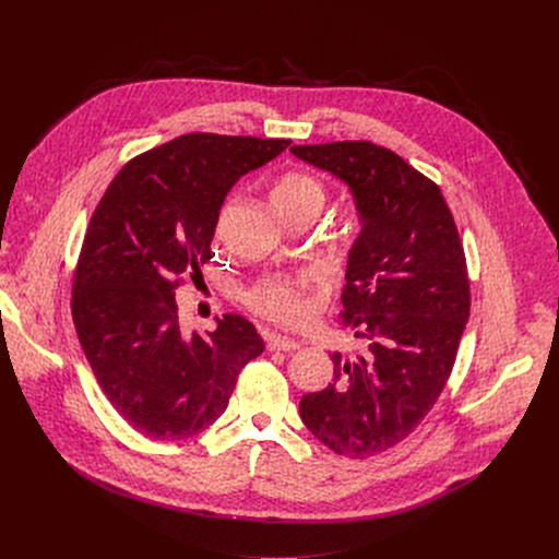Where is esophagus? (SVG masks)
I'll list each match as a JSON object with an SVG mask.
<instances>
[{"label":"esophagus","mask_w":559,"mask_h":559,"mask_svg":"<svg viewBox=\"0 0 559 559\" xmlns=\"http://www.w3.org/2000/svg\"><path fill=\"white\" fill-rule=\"evenodd\" d=\"M267 347H270V352H296L300 347V341L289 338V336L270 334L267 336Z\"/></svg>","instance_id":"34e87169"}]
</instances>
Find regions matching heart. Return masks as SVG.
Wrapping results in <instances>:
<instances>
[{"label":"heart","mask_w":559,"mask_h":559,"mask_svg":"<svg viewBox=\"0 0 559 559\" xmlns=\"http://www.w3.org/2000/svg\"><path fill=\"white\" fill-rule=\"evenodd\" d=\"M272 203L276 210L289 207H313L321 210L325 203V190L316 179L298 173L283 175L274 190ZM311 283V274L302 272L296 276H270L248 292V302L263 316L281 323H300L309 313V300L305 289Z\"/></svg>","instance_id":"b5f03b06"}]
</instances>
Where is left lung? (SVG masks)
I'll return each mask as SVG.
<instances>
[{
  "label": "left lung",
  "instance_id": "1",
  "mask_svg": "<svg viewBox=\"0 0 559 559\" xmlns=\"http://www.w3.org/2000/svg\"><path fill=\"white\" fill-rule=\"evenodd\" d=\"M289 152L343 181L358 210L341 302L367 347L334 352V382L298 409L316 440L365 460L405 440L449 380L471 305L464 250L440 188L395 152L371 141Z\"/></svg>",
  "mask_w": 559,
  "mask_h": 559
}]
</instances>
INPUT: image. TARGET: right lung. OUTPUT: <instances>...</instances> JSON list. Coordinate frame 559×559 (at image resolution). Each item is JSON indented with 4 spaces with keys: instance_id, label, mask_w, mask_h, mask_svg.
Wrapping results in <instances>:
<instances>
[{
    "instance_id": "add662e5",
    "label": "right lung",
    "mask_w": 559,
    "mask_h": 559,
    "mask_svg": "<svg viewBox=\"0 0 559 559\" xmlns=\"http://www.w3.org/2000/svg\"><path fill=\"white\" fill-rule=\"evenodd\" d=\"M292 141L194 132L136 158L99 201L79 254L72 321L110 405L152 440L201 433L265 343L243 316L183 334L175 289L212 259L221 205Z\"/></svg>"
}]
</instances>
